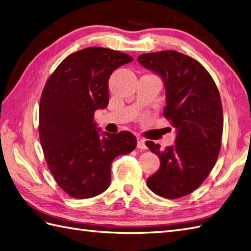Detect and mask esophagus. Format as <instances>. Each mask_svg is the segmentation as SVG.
<instances>
[{
  "label": "esophagus",
  "mask_w": 251,
  "mask_h": 251,
  "mask_svg": "<svg viewBox=\"0 0 251 251\" xmlns=\"http://www.w3.org/2000/svg\"><path fill=\"white\" fill-rule=\"evenodd\" d=\"M137 148L138 149H141V150H146V149H147L146 140L143 139V138L138 137V139H137Z\"/></svg>",
  "instance_id": "esophagus-1"
}]
</instances>
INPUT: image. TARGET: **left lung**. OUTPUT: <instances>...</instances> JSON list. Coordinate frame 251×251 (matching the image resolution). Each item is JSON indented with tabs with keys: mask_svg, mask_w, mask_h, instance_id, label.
Returning a JSON list of instances; mask_svg holds the SVG:
<instances>
[{
	"mask_svg": "<svg viewBox=\"0 0 251 251\" xmlns=\"http://www.w3.org/2000/svg\"><path fill=\"white\" fill-rule=\"evenodd\" d=\"M138 61L163 78V114L177 130L174 147L162 150L153 141L146 142L161 161L147 183L159 196L179 199L204 182L219 155L223 131L219 90L199 61L176 50L142 54Z\"/></svg>",
	"mask_w": 251,
	"mask_h": 251,
	"instance_id": "left-lung-1",
	"label": "left lung"
}]
</instances>
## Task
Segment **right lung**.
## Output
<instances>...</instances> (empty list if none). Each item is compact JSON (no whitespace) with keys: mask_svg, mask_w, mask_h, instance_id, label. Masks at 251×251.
<instances>
[{"mask_svg":"<svg viewBox=\"0 0 251 251\" xmlns=\"http://www.w3.org/2000/svg\"><path fill=\"white\" fill-rule=\"evenodd\" d=\"M134 60L124 52L88 47L63 59L42 92L39 134L51 175L77 200L102 193L111 182L112 161L137 146L129 131L96 129L94 113L109 103L108 82L115 69Z\"/></svg>","mask_w":251,"mask_h":251,"instance_id":"obj_1","label":"right lung"}]
</instances>
